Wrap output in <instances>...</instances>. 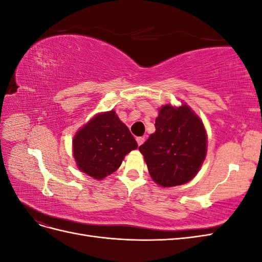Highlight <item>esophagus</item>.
Listing matches in <instances>:
<instances>
[{
	"label": "esophagus",
	"instance_id": "esophagus-1",
	"mask_svg": "<svg viewBox=\"0 0 262 262\" xmlns=\"http://www.w3.org/2000/svg\"><path fill=\"white\" fill-rule=\"evenodd\" d=\"M144 141H145V139H144L143 137H139V138H137V142H138V145H139V146L143 144V143H144Z\"/></svg>",
	"mask_w": 262,
	"mask_h": 262
}]
</instances>
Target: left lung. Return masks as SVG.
<instances>
[{"label": "left lung", "instance_id": "1", "mask_svg": "<svg viewBox=\"0 0 262 262\" xmlns=\"http://www.w3.org/2000/svg\"><path fill=\"white\" fill-rule=\"evenodd\" d=\"M155 129L139 147L150 177L163 187L186 184L199 171L207 154L202 121L186 105H166L156 118Z\"/></svg>", "mask_w": 262, "mask_h": 262}]
</instances>
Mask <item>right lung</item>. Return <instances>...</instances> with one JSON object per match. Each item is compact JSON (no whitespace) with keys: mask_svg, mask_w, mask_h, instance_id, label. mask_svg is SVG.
<instances>
[{"mask_svg":"<svg viewBox=\"0 0 262 262\" xmlns=\"http://www.w3.org/2000/svg\"><path fill=\"white\" fill-rule=\"evenodd\" d=\"M137 147L128 126L114 110L94 117L73 140L77 167L95 179H102L116 171L123 157Z\"/></svg>","mask_w":262,"mask_h":262,"instance_id":"add662e5","label":"right lung"}]
</instances>
